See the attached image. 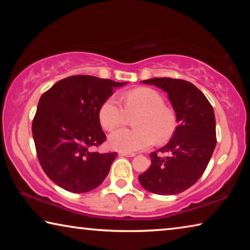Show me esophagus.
I'll list each match as a JSON object with an SVG mask.
<instances>
[{"instance_id": "1", "label": "esophagus", "mask_w": 250, "mask_h": 250, "mask_svg": "<svg viewBox=\"0 0 250 250\" xmlns=\"http://www.w3.org/2000/svg\"><path fill=\"white\" fill-rule=\"evenodd\" d=\"M119 155L120 156H126V158H132V156L135 155V153H129V152H119Z\"/></svg>"}]
</instances>
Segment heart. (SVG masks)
Wrapping results in <instances>:
<instances>
[{
	"mask_svg": "<svg viewBox=\"0 0 250 250\" xmlns=\"http://www.w3.org/2000/svg\"><path fill=\"white\" fill-rule=\"evenodd\" d=\"M139 117L134 121L137 129H118L109 135L112 149L133 152L146 149L156 141L170 140L176 129V117L172 109L164 105L162 95L151 88H138L125 96V109L113 98L101 104L99 121L103 128L111 131L125 125L128 116Z\"/></svg>",
	"mask_w": 250,
	"mask_h": 250,
	"instance_id": "heart-1",
	"label": "heart"
}]
</instances>
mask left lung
<instances>
[{
  "label": "left lung",
  "mask_w": 250,
  "mask_h": 250,
  "mask_svg": "<svg viewBox=\"0 0 250 250\" xmlns=\"http://www.w3.org/2000/svg\"><path fill=\"white\" fill-rule=\"evenodd\" d=\"M141 83L167 92L177 126L170 142L156 150L170 155L163 158L152 152L151 166L139 181L151 193L175 195L195 184L206 170L216 146L214 110L204 94L186 80L164 77Z\"/></svg>",
  "instance_id": "1"
}]
</instances>
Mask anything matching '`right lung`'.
<instances>
[{
    "mask_svg": "<svg viewBox=\"0 0 250 250\" xmlns=\"http://www.w3.org/2000/svg\"><path fill=\"white\" fill-rule=\"evenodd\" d=\"M126 83L77 75L59 80L42 95L32 132L41 166L55 184L84 193L103 183L117 152L90 151L105 140L99 110L113 88Z\"/></svg>",
    "mask_w": 250,
    "mask_h": 250,
    "instance_id": "obj_1",
    "label": "right lung"
}]
</instances>
